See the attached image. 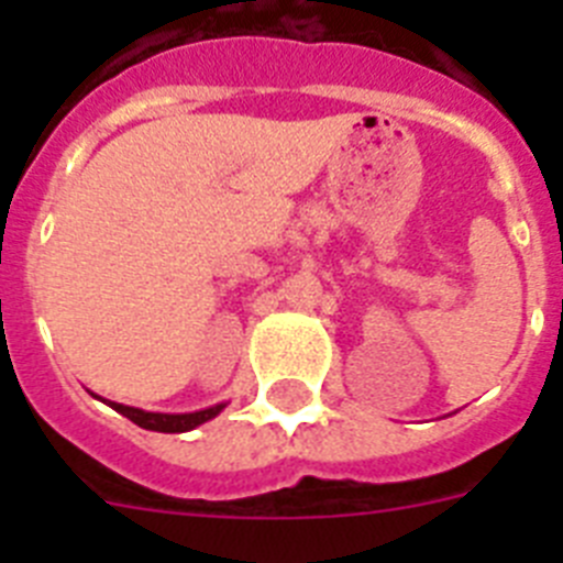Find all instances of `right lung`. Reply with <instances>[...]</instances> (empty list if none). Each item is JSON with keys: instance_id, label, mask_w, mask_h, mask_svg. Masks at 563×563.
Returning a JSON list of instances; mask_svg holds the SVG:
<instances>
[{"instance_id": "1", "label": "right lung", "mask_w": 563, "mask_h": 563, "mask_svg": "<svg viewBox=\"0 0 563 563\" xmlns=\"http://www.w3.org/2000/svg\"><path fill=\"white\" fill-rule=\"evenodd\" d=\"M98 400H101V397H98ZM103 402L112 406L118 415L129 417L134 426H141V429L146 431H161V434H183V431H191L197 429V426H202V422L213 420V417L225 409V402H217V406H211V409L188 411V415H163V411H143V409H134V406H123V402H112V400H103Z\"/></svg>"}]
</instances>
